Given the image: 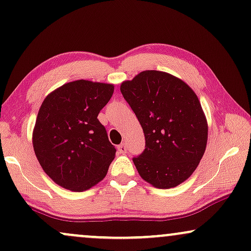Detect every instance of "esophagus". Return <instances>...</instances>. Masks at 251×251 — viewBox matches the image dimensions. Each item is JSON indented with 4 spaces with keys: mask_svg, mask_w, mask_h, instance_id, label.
Segmentation results:
<instances>
[{
    "mask_svg": "<svg viewBox=\"0 0 251 251\" xmlns=\"http://www.w3.org/2000/svg\"><path fill=\"white\" fill-rule=\"evenodd\" d=\"M118 151H119V153L124 154V153H126V151H127V147H126L125 144H120L119 146H118Z\"/></svg>",
    "mask_w": 251,
    "mask_h": 251,
    "instance_id": "34e87169",
    "label": "esophagus"
}]
</instances>
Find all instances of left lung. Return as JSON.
<instances>
[{
    "label": "left lung",
    "mask_w": 251,
    "mask_h": 251,
    "mask_svg": "<svg viewBox=\"0 0 251 251\" xmlns=\"http://www.w3.org/2000/svg\"><path fill=\"white\" fill-rule=\"evenodd\" d=\"M145 134L133 162L145 181L168 189L186 181L204 154L207 119L198 96L167 72L146 70L120 85Z\"/></svg>",
    "instance_id": "1"
}]
</instances>
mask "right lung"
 Here are the masks:
<instances>
[{"label": "right lung", "mask_w": 251, "mask_h": 251, "mask_svg": "<svg viewBox=\"0 0 251 251\" xmlns=\"http://www.w3.org/2000/svg\"><path fill=\"white\" fill-rule=\"evenodd\" d=\"M113 91L112 84L80 79L42 102L32 145L43 171L63 188L86 191L106 175L116 149L97 117Z\"/></svg>", "instance_id": "1"}]
</instances>
